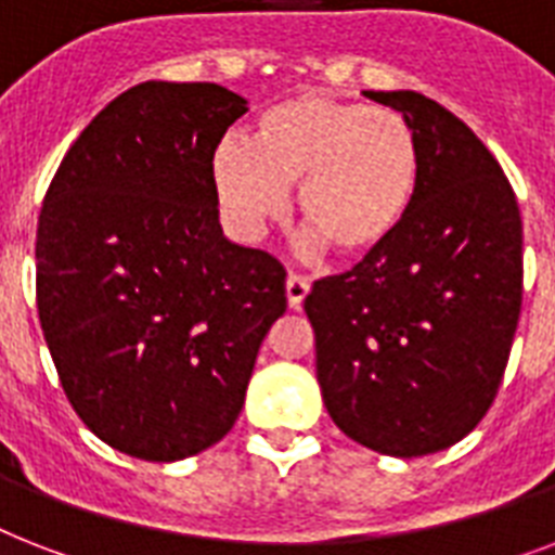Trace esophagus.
I'll return each instance as SVG.
<instances>
[{"mask_svg": "<svg viewBox=\"0 0 555 555\" xmlns=\"http://www.w3.org/2000/svg\"><path fill=\"white\" fill-rule=\"evenodd\" d=\"M308 291H311V282H308V279L299 276V273H291V276H287L285 294H287V305H291L294 311H299V308H302Z\"/></svg>", "mask_w": 555, "mask_h": 555, "instance_id": "34e87169", "label": "esophagus"}]
</instances>
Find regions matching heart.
Instances as JSON below:
<instances>
[{
	"label": "heart",
	"instance_id": "obj_1",
	"mask_svg": "<svg viewBox=\"0 0 555 555\" xmlns=\"http://www.w3.org/2000/svg\"><path fill=\"white\" fill-rule=\"evenodd\" d=\"M212 192L235 233L256 238L285 216L299 184L308 230L339 256H369L403 227L417 195L421 152L400 112L305 91L273 103L253 146L224 138L212 152Z\"/></svg>",
	"mask_w": 555,
	"mask_h": 555
}]
</instances>
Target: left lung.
<instances>
[{
	"label": "left lung",
	"instance_id": "1",
	"mask_svg": "<svg viewBox=\"0 0 555 555\" xmlns=\"http://www.w3.org/2000/svg\"><path fill=\"white\" fill-rule=\"evenodd\" d=\"M409 120L421 152L403 227L313 282L317 379L348 438L395 457L452 447L499 395L521 313V212L478 134L417 91H365Z\"/></svg>",
	"mask_w": 555,
	"mask_h": 555
}]
</instances>
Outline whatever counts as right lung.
Here are the masks:
<instances>
[{
  "label": "right lung",
  "instance_id": "obj_1",
  "mask_svg": "<svg viewBox=\"0 0 555 555\" xmlns=\"http://www.w3.org/2000/svg\"><path fill=\"white\" fill-rule=\"evenodd\" d=\"M247 112L216 82L132 86L65 152L37 224V311L80 421L141 461L233 429L285 268L227 242L212 152Z\"/></svg>",
  "mask_w": 555,
  "mask_h": 555
}]
</instances>
